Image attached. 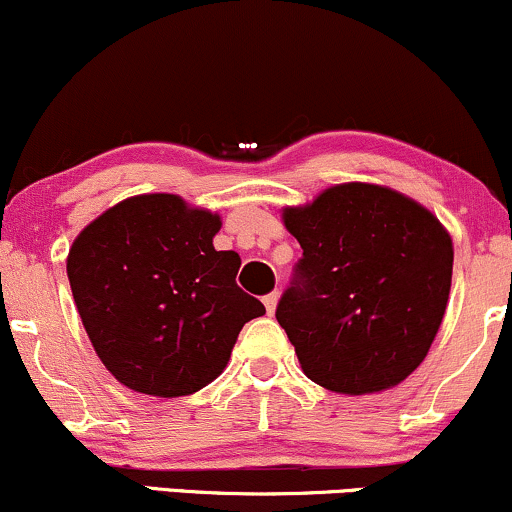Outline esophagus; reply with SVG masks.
I'll return each instance as SVG.
<instances>
[{"instance_id": "1", "label": "esophagus", "mask_w": 512, "mask_h": 512, "mask_svg": "<svg viewBox=\"0 0 512 512\" xmlns=\"http://www.w3.org/2000/svg\"><path fill=\"white\" fill-rule=\"evenodd\" d=\"M262 301H264V308H267V313H269V315H274V310H276V303H279V291H272V293H267V296H264Z\"/></svg>"}]
</instances>
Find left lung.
<instances>
[{
    "label": "left lung",
    "instance_id": "8db88e82",
    "mask_svg": "<svg viewBox=\"0 0 512 512\" xmlns=\"http://www.w3.org/2000/svg\"><path fill=\"white\" fill-rule=\"evenodd\" d=\"M303 248L276 320L303 373L342 395L402 383L424 361L450 296L452 240L431 211L349 182L284 211Z\"/></svg>",
    "mask_w": 512,
    "mask_h": 512
}]
</instances>
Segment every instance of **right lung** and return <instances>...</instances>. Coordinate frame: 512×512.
<instances>
[{
	"instance_id": "right-lung-1",
	"label": "right lung",
	"mask_w": 512,
	"mask_h": 512,
	"mask_svg": "<svg viewBox=\"0 0 512 512\" xmlns=\"http://www.w3.org/2000/svg\"><path fill=\"white\" fill-rule=\"evenodd\" d=\"M221 219L175 195H139L88 223L67 276L88 339L129 390L182 397L226 368L264 305L236 284L240 257L214 250Z\"/></svg>"
}]
</instances>
